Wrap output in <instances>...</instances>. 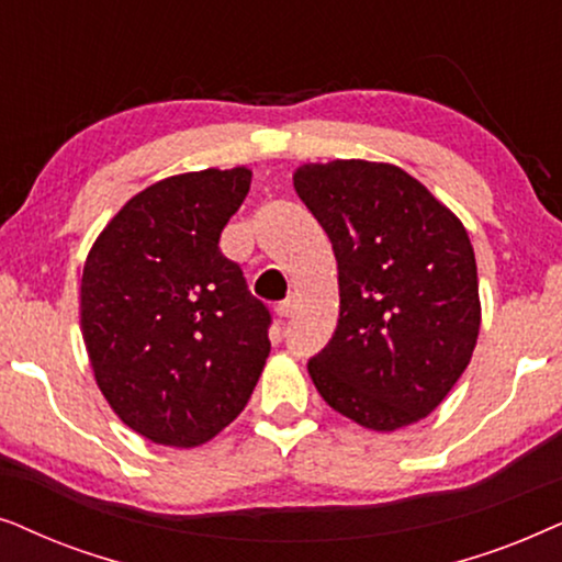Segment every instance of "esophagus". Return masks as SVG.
Segmentation results:
<instances>
[{
	"instance_id": "34e87169",
	"label": "esophagus",
	"mask_w": 562,
	"mask_h": 562,
	"mask_svg": "<svg viewBox=\"0 0 562 562\" xmlns=\"http://www.w3.org/2000/svg\"><path fill=\"white\" fill-rule=\"evenodd\" d=\"M295 313V297H288V301H282L277 305V316L280 318H290Z\"/></svg>"
}]
</instances>
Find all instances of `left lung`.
Instances as JSON below:
<instances>
[{
	"label": "left lung",
	"instance_id": "obj_1",
	"mask_svg": "<svg viewBox=\"0 0 562 562\" xmlns=\"http://www.w3.org/2000/svg\"><path fill=\"white\" fill-rule=\"evenodd\" d=\"M293 187L324 226L339 269V324L308 362L313 385L364 429L422 422L465 372L481 334L465 226L387 161H308Z\"/></svg>",
	"mask_w": 562,
	"mask_h": 562
}]
</instances>
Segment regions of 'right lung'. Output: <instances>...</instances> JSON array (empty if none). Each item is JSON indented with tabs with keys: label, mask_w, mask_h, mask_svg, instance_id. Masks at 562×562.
Segmentation results:
<instances>
[{
	"label": "right lung",
	"mask_w": 562,
	"mask_h": 562,
	"mask_svg": "<svg viewBox=\"0 0 562 562\" xmlns=\"http://www.w3.org/2000/svg\"><path fill=\"white\" fill-rule=\"evenodd\" d=\"M249 184V167L161 179L87 254L79 316L97 387L154 445L211 442L265 370L269 313L218 249Z\"/></svg>",
	"instance_id": "add662e5"
}]
</instances>
